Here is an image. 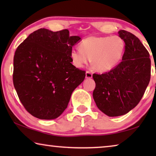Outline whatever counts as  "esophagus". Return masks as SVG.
Wrapping results in <instances>:
<instances>
[{
  "label": "esophagus",
  "mask_w": 156,
  "mask_h": 156,
  "mask_svg": "<svg viewBox=\"0 0 156 156\" xmlns=\"http://www.w3.org/2000/svg\"><path fill=\"white\" fill-rule=\"evenodd\" d=\"M92 76H93V74H92L91 72H89V71H87L86 72V78H91Z\"/></svg>",
  "instance_id": "obj_1"
}]
</instances>
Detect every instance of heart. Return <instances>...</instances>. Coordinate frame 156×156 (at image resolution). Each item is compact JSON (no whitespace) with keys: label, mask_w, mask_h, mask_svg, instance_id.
Segmentation results:
<instances>
[{"label":"heart","mask_w":156,"mask_h":156,"mask_svg":"<svg viewBox=\"0 0 156 156\" xmlns=\"http://www.w3.org/2000/svg\"><path fill=\"white\" fill-rule=\"evenodd\" d=\"M80 49L70 52L72 64L77 68L83 67L91 58L96 70L107 72L120 62L125 43L119 36H90L82 41Z\"/></svg>","instance_id":"obj_1"}]
</instances>
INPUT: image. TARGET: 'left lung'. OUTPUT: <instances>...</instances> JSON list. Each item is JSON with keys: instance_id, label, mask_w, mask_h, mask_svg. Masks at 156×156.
<instances>
[{"instance_id": "1", "label": "left lung", "mask_w": 156, "mask_h": 156, "mask_svg": "<svg viewBox=\"0 0 156 156\" xmlns=\"http://www.w3.org/2000/svg\"><path fill=\"white\" fill-rule=\"evenodd\" d=\"M118 34L125 43L122 61L109 72L93 74L94 101L110 117L125 115L136 107L151 78L149 51L133 34L125 30Z\"/></svg>"}]
</instances>
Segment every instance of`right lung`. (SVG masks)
<instances>
[{"label":"right lung","instance_id":"1","mask_svg":"<svg viewBox=\"0 0 156 156\" xmlns=\"http://www.w3.org/2000/svg\"><path fill=\"white\" fill-rule=\"evenodd\" d=\"M79 36L68 30L39 29L20 44L14 57L13 83L21 103L34 117L56 119L67 107L85 71L73 66L72 47Z\"/></svg>","mask_w":156,"mask_h":156}]
</instances>
